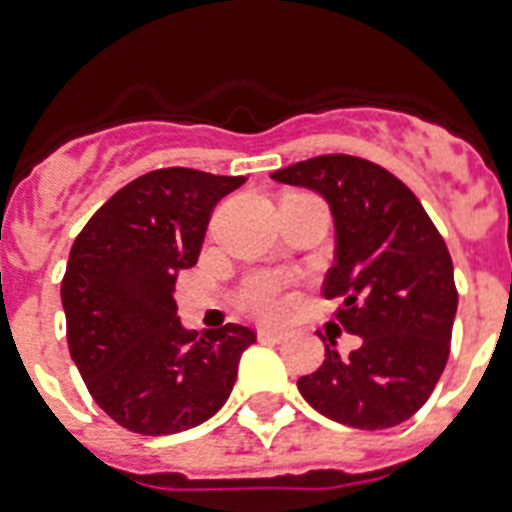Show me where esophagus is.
<instances>
[{"label":"esophagus","mask_w":512,"mask_h":512,"mask_svg":"<svg viewBox=\"0 0 512 512\" xmlns=\"http://www.w3.org/2000/svg\"><path fill=\"white\" fill-rule=\"evenodd\" d=\"M257 335H260V340H273V342H279L287 337V329H281V327H260L257 329Z\"/></svg>","instance_id":"1"}]
</instances>
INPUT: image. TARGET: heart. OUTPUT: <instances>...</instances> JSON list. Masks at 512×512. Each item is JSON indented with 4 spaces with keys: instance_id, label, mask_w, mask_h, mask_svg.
<instances>
[{
    "instance_id": "1",
    "label": "heart",
    "mask_w": 512,
    "mask_h": 512,
    "mask_svg": "<svg viewBox=\"0 0 512 512\" xmlns=\"http://www.w3.org/2000/svg\"><path fill=\"white\" fill-rule=\"evenodd\" d=\"M241 297H244L247 308H252L255 313L279 311V305H281L279 281L271 279V276H252V279L244 284Z\"/></svg>"
}]
</instances>
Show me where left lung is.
Returning <instances> with one entry per match:
<instances>
[{
	"label": "left lung",
	"mask_w": 512,
	"mask_h": 512,
	"mask_svg": "<svg viewBox=\"0 0 512 512\" xmlns=\"http://www.w3.org/2000/svg\"><path fill=\"white\" fill-rule=\"evenodd\" d=\"M271 177L329 204L335 265L324 295L342 297L337 321L361 337L348 358L324 342V364L297 388L340 425H401L428 401L449 358L457 289L441 233L396 175L358 156H316Z\"/></svg>",
	"instance_id": "obj_1"
}]
</instances>
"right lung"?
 I'll return each instance as SVG.
<instances>
[{"label":"right lung","instance_id":"obj_1","mask_svg":"<svg viewBox=\"0 0 512 512\" xmlns=\"http://www.w3.org/2000/svg\"><path fill=\"white\" fill-rule=\"evenodd\" d=\"M244 177L170 167L116 191L68 255L60 300L68 350L98 406L122 428L170 436L228 401L255 332H193L177 319V271L193 268L212 209Z\"/></svg>","mask_w":512,"mask_h":512}]
</instances>
